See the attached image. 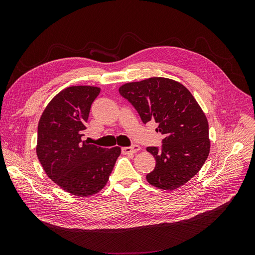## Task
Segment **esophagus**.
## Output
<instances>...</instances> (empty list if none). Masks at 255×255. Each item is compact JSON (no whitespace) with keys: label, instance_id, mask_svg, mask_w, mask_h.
Listing matches in <instances>:
<instances>
[{"label":"esophagus","instance_id":"34e87169","mask_svg":"<svg viewBox=\"0 0 255 255\" xmlns=\"http://www.w3.org/2000/svg\"><path fill=\"white\" fill-rule=\"evenodd\" d=\"M140 150V146L138 144H134L132 146H126V148H122L123 154H129V153H137Z\"/></svg>","mask_w":255,"mask_h":255}]
</instances>
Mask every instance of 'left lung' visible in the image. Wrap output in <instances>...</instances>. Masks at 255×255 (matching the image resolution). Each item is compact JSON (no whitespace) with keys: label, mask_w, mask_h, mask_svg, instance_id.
<instances>
[{"label":"left lung","mask_w":255,"mask_h":255,"mask_svg":"<svg viewBox=\"0 0 255 255\" xmlns=\"http://www.w3.org/2000/svg\"><path fill=\"white\" fill-rule=\"evenodd\" d=\"M119 92L132 103L143 123L154 120L158 125L156 132L164 135L161 149L146 148L156 161L146 181L164 190L187 183L202 168L211 149L206 116L191 92L167 78L126 83Z\"/></svg>","instance_id":"left-lung-1"}]
</instances>
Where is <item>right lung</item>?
<instances>
[{"label": "right lung", "mask_w": 255, "mask_h": 255, "mask_svg": "<svg viewBox=\"0 0 255 255\" xmlns=\"http://www.w3.org/2000/svg\"><path fill=\"white\" fill-rule=\"evenodd\" d=\"M100 91L95 86L65 88L51 100L38 123V159L50 179L73 196L102 190L121 153L119 146L105 149L82 140Z\"/></svg>", "instance_id": "1"}]
</instances>
